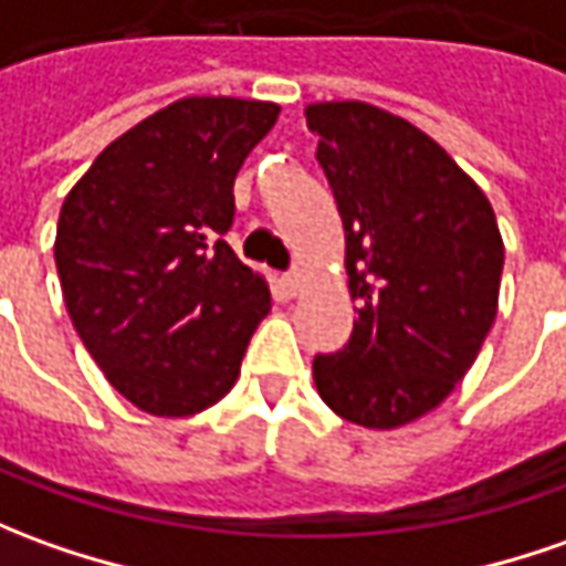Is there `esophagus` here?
I'll return each mask as SVG.
<instances>
[{
	"label": "esophagus",
	"mask_w": 566,
	"mask_h": 566,
	"mask_svg": "<svg viewBox=\"0 0 566 566\" xmlns=\"http://www.w3.org/2000/svg\"><path fill=\"white\" fill-rule=\"evenodd\" d=\"M282 284H284V291H287V294L294 297V294H300V287H303V272H300V269H291V272H284Z\"/></svg>",
	"instance_id": "esophagus-1"
}]
</instances>
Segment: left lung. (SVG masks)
I'll use <instances>...</instances> for the list:
<instances>
[{
  "label": "left lung",
  "instance_id": "8db88e82",
  "mask_svg": "<svg viewBox=\"0 0 566 566\" xmlns=\"http://www.w3.org/2000/svg\"><path fill=\"white\" fill-rule=\"evenodd\" d=\"M347 229L359 318L318 353V396L375 430L437 409L493 328L505 248L486 195L418 126L363 102L306 107Z\"/></svg>",
  "mask_w": 566,
  "mask_h": 566
}]
</instances>
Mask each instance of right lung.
Wrapping results in <instances>:
<instances>
[{"label":"right lung","instance_id":"add662e5","mask_svg":"<svg viewBox=\"0 0 566 566\" xmlns=\"http://www.w3.org/2000/svg\"><path fill=\"white\" fill-rule=\"evenodd\" d=\"M275 120L272 102L182 98L111 142L64 198L55 266L73 328L142 412L219 402L272 306L226 234L234 176Z\"/></svg>","mask_w":566,"mask_h":566}]
</instances>
